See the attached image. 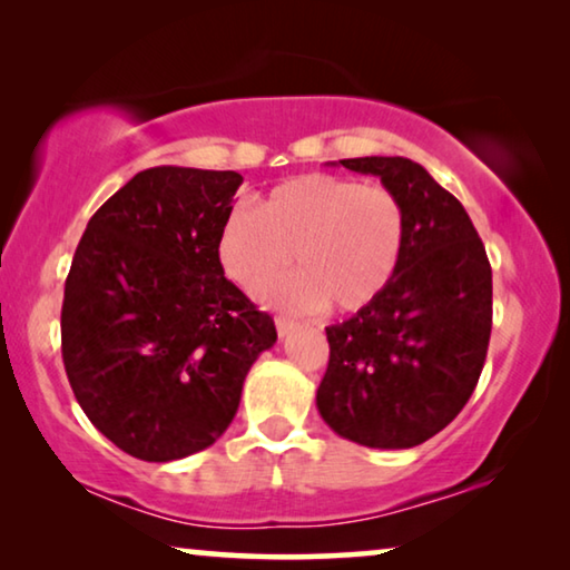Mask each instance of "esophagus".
<instances>
[{
	"label": "esophagus",
	"instance_id": "esophagus-1",
	"mask_svg": "<svg viewBox=\"0 0 570 570\" xmlns=\"http://www.w3.org/2000/svg\"><path fill=\"white\" fill-rule=\"evenodd\" d=\"M294 330H296V322L294 320L276 317V333H278V337H286L288 333H294Z\"/></svg>",
	"mask_w": 570,
	"mask_h": 570
}]
</instances>
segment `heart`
Listing matches in <instances>:
<instances>
[{
  "instance_id": "1",
  "label": "heart",
  "mask_w": 570,
  "mask_h": 570,
  "mask_svg": "<svg viewBox=\"0 0 570 570\" xmlns=\"http://www.w3.org/2000/svg\"><path fill=\"white\" fill-rule=\"evenodd\" d=\"M406 240L402 199L381 184L304 174L278 184L256 209H233L219 230L227 276L258 292L294 257L301 271L261 296L274 307L358 312L392 282Z\"/></svg>"
}]
</instances>
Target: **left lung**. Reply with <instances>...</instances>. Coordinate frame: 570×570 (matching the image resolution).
<instances>
[{"instance_id": "8db88e82", "label": "left lung", "mask_w": 570, "mask_h": 570, "mask_svg": "<svg viewBox=\"0 0 570 570\" xmlns=\"http://www.w3.org/2000/svg\"><path fill=\"white\" fill-rule=\"evenodd\" d=\"M340 166L379 176L402 199L406 240L384 292L325 327L317 410L358 445L414 448L458 417L481 376L491 335L487 248L463 204L414 160L366 156Z\"/></svg>"}]
</instances>
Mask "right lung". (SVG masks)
I'll list each match as a JSON object with an SVG mask.
<instances>
[{"instance_id": "obj_1", "label": "right lung", "mask_w": 570, "mask_h": 570, "mask_svg": "<svg viewBox=\"0 0 570 570\" xmlns=\"http://www.w3.org/2000/svg\"><path fill=\"white\" fill-rule=\"evenodd\" d=\"M243 176L184 166L135 174L89 219L61 309L68 384L107 440L150 463L209 448L274 320L227 282L219 230Z\"/></svg>"}]
</instances>
